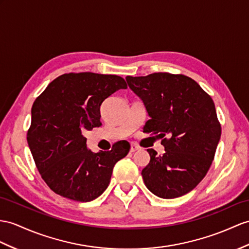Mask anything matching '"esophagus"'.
<instances>
[{
    "mask_svg": "<svg viewBox=\"0 0 249 249\" xmlns=\"http://www.w3.org/2000/svg\"><path fill=\"white\" fill-rule=\"evenodd\" d=\"M139 149H141V147H139L138 144H136V143H132V144H131V149H130V151H131L132 153H134L135 151H137V150H139Z\"/></svg>",
    "mask_w": 249,
    "mask_h": 249,
    "instance_id": "34e87169",
    "label": "esophagus"
}]
</instances>
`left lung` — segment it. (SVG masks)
<instances>
[{
	"label": "left lung",
	"mask_w": 249,
	"mask_h": 249,
	"mask_svg": "<svg viewBox=\"0 0 249 249\" xmlns=\"http://www.w3.org/2000/svg\"><path fill=\"white\" fill-rule=\"evenodd\" d=\"M143 101L150 119L143 132L159 135L165 153L148 149L144 185L161 198L186 195L199 184L214 159L221 124L211 97L190 77L154 72L125 78Z\"/></svg>",
	"instance_id": "obj_1"
}]
</instances>
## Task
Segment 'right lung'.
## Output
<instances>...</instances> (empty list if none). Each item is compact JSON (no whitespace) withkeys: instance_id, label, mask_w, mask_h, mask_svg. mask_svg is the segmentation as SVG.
I'll return each mask as SVG.
<instances>
[{"instance_id":"obj_1","label":"right lung","mask_w":249,"mask_h":249,"mask_svg":"<svg viewBox=\"0 0 249 249\" xmlns=\"http://www.w3.org/2000/svg\"><path fill=\"white\" fill-rule=\"evenodd\" d=\"M126 88L116 75L69 72L35 100L27 142L41 178L54 193L89 202L107 189L115 163L129 153L130 143L120 141L111 151L94 153L83 133L101 125V104Z\"/></svg>"}]
</instances>
